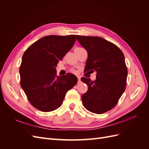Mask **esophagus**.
I'll return each mask as SVG.
<instances>
[{
  "instance_id": "obj_1",
  "label": "esophagus",
  "mask_w": 149,
  "mask_h": 149,
  "mask_svg": "<svg viewBox=\"0 0 149 149\" xmlns=\"http://www.w3.org/2000/svg\"><path fill=\"white\" fill-rule=\"evenodd\" d=\"M78 83H81V76H78Z\"/></svg>"
}]
</instances>
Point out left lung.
I'll return each instance as SVG.
<instances>
[{
    "label": "left lung",
    "instance_id": "left-lung-1",
    "mask_svg": "<svg viewBox=\"0 0 149 149\" xmlns=\"http://www.w3.org/2000/svg\"><path fill=\"white\" fill-rule=\"evenodd\" d=\"M76 38L88 52L84 71L97 73L95 81L81 79L88 87L81 96L83 104L93 113H104L117 104L125 91L127 68L124 55L116 45L101 37L77 35Z\"/></svg>",
    "mask_w": 149,
    "mask_h": 149
}]
</instances>
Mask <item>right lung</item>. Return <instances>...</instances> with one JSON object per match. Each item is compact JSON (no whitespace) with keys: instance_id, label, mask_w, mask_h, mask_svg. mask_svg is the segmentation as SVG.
<instances>
[{"instance_id":"add662e5","label":"right lung","mask_w":149,"mask_h":149,"mask_svg":"<svg viewBox=\"0 0 149 149\" xmlns=\"http://www.w3.org/2000/svg\"><path fill=\"white\" fill-rule=\"evenodd\" d=\"M76 40L75 35H48L35 42L22 56L20 86L36 109L50 112L60 107L68 90L78 82L71 73L56 76V67Z\"/></svg>"}]
</instances>
